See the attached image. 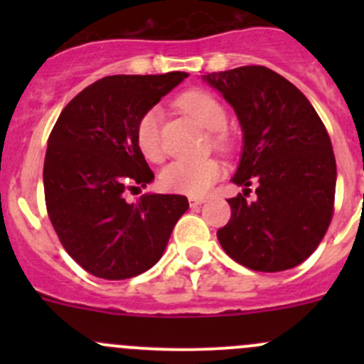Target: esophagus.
I'll return each mask as SVG.
<instances>
[{
  "mask_svg": "<svg viewBox=\"0 0 364 364\" xmlns=\"http://www.w3.org/2000/svg\"><path fill=\"white\" fill-rule=\"evenodd\" d=\"M188 203H190V208H197V205L204 204L205 199L204 197H188Z\"/></svg>",
  "mask_w": 364,
  "mask_h": 364,
  "instance_id": "obj_1",
  "label": "esophagus"
}]
</instances>
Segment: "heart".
Masks as SVG:
<instances>
[{"label": "heart", "mask_w": 364, "mask_h": 364, "mask_svg": "<svg viewBox=\"0 0 364 364\" xmlns=\"http://www.w3.org/2000/svg\"><path fill=\"white\" fill-rule=\"evenodd\" d=\"M179 107L193 117L208 132H222L227 124L225 109L213 95L205 91H188L179 98ZM160 111L148 109L137 121L135 142L146 160L159 161L161 146L159 135ZM216 144H223V137H216ZM222 176V167L215 160H174L160 171V186L172 193L185 196H203Z\"/></svg>", "instance_id": "heart-1"}]
</instances>
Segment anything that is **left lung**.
Returning a JSON list of instances; mask_svg holds the SVG:
<instances>
[{
  "label": "left lung",
  "mask_w": 364,
  "mask_h": 364,
  "mask_svg": "<svg viewBox=\"0 0 364 364\" xmlns=\"http://www.w3.org/2000/svg\"><path fill=\"white\" fill-rule=\"evenodd\" d=\"M234 109L243 149L227 203L232 215L216 232L236 262L277 273L306 260L328 230L336 188L331 139L314 105L285 77L266 67L203 75ZM257 199H246L250 185Z\"/></svg>",
  "instance_id": "left-lung-1"
}]
</instances>
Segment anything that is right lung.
Masks as SVG:
<instances>
[{
    "instance_id": "add662e5",
    "label": "right lung",
    "mask_w": 364,
    "mask_h": 364,
    "mask_svg": "<svg viewBox=\"0 0 364 364\" xmlns=\"http://www.w3.org/2000/svg\"><path fill=\"white\" fill-rule=\"evenodd\" d=\"M186 77H104L68 102L50 132L47 213L68 255L93 277L124 280L155 266L188 209L186 197L172 193H144L132 204L124 199L127 190L155 179L135 142L139 117Z\"/></svg>"
}]
</instances>
